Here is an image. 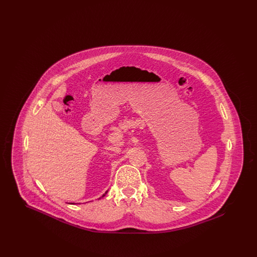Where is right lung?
Segmentation results:
<instances>
[{
  "mask_svg": "<svg viewBox=\"0 0 257 257\" xmlns=\"http://www.w3.org/2000/svg\"><path fill=\"white\" fill-rule=\"evenodd\" d=\"M106 194H107V193H105V195H106ZM105 195H103V196H102V197H103V196H105Z\"/></svg>",
  "mask_w": 257,
  "mask_h": 257,
  "instance_id": "right-lung-1",
  "label": "right lung"
}]
</instances>
